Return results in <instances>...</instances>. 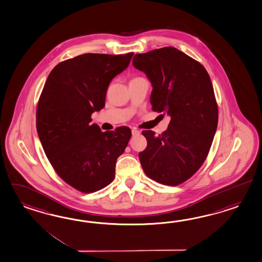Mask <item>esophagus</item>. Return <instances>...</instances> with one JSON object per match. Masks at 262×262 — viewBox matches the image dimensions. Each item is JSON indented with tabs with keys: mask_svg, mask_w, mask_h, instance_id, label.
Returning a JSON list of instances; mask_svg holds the SVG:
<instances>
[{
	"mask_svg": "<svg viewBox=\"0 0 262 262\" xmlns=\"http://www.w3.org/2000/svg\"><path fill=\"white\" fill-rule=\"evenodd\" d=\"M140 134H141V132L138 129H136V128L132 129V135L133 136H139Z\"/></svg>",
	"mask_w": 262,
	"mask_h": 262,
	"instance_id": "obj_1",
	"label": "esophagus"
}]
</instances>
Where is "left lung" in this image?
I'll list each match as a JSON object with an SVG mask.
<instances>
[{
  "mask_svg": "<svg viewBox=\"0 0 262 262\" xmlns=\"http://www.w3.org/2000/svg\"><path fill=\"white\" fill-rule=\"evenodd\" d=\"M133 66L152 83V110L171 117L162 134L141 132L147 140L139 154L141 167L153 181L180 185L206 160L217 126L219 108L208 72L172 47L136 54Z\"/></svg>",
  "mask_w": 262,
  "mask_h": 262,
  "instance_id": "1",
  "label": "left lung"
}]
</instances>
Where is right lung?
<instances>
[{
	"label": "right lung",
	"instance_id": "add662e5",
	"mask_svg": "<svg viewBox=\"0 0 262 262\" xmlns=\"http://www.w3.org/2000/svg\"><path fill=\"white\" fill-rule=\"evenodd\" d=\"M134 53H88L63 60L45 83L36 112V127L47 159L64 182L94 193L115 178L117 159L131 130L102 132L91 115L104 106L108 85L127 68Z\"/></svg>",
	"mask_w": 262,
	"mask_h": 262
}]
</instances>
